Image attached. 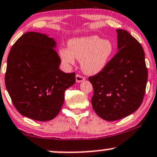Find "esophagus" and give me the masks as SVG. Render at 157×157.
Here are the masks:
<instances>
[{"label": "esophagus", "mask_w": 157, "mask_h": 157, "mask_svg": "<svg viewBox=\"0 0 157 157\" xmlns=\"http://www.w3.org/2000/svg\"><path fill=\"white\" fill-rule=\"evenodd\" d=\"M83 80H85L84 77L80 75V74H77V75H76V81H77V83H80V82L83 81Z\"/></svg>", "instance_id": "34e87169"}]
</instances>
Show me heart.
Wrapping results in <instances>:
<instances>
[{"label": "heart", "instance_id": "obj_1", "mask_svg": "<svg viewBox=\"0 0 157 157\" xmlns=\"http://www.w3.org/2000/svg\"><path fill=\"white\" fill-rule=\"evenodd\" d=\"M68 47L60 50L61 60L66 64H73L75 58L81 61L82 69L89 74L102 71L113 52L112 42L97 36L74 39L69 42Z\"/></svg>", "mask_w": 157, "mask_h": 157}]
</instances>
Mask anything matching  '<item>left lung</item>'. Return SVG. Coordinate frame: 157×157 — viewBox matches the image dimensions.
<instances>
[{"mask_svg":"<svg viewBox=\"0 0 157 157\" xmlns=\"http://www.w3.org/2000/svg\"><path fill=\"white\" fill-rule=\"evenodd\" d=\"M116 31L118 52L102 71L89 77L93 108L109 121L121 119L140 106L148 77L141 45L126 30Z\"/></svg>","mask_w":157,"mask_h":157,"instance_id":"obj_1","label":"left lung"}]
</instances>
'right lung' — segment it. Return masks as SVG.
I'll return each instance as SVG.
<instances>
[{
  "label": "right lung",
  "mask_w": 157,
  "mask_h": 157,
  "mask_svg": "<svg viewBox=\"0 0 157 157\" xmlns=\"http://www.w3.org/2000/svg\"><path fill=\"white\" fill-rule=\"evenodd\" d=\"M55 46L52 38L28 32L13 44L7 58L5 85L13 104L36 121L55 118L64 104V92L76 82L75 73L59 69Z\"/></svg>",
  "instance_id": "add662e5"
}]
</instances>
